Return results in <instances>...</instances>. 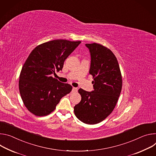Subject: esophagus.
<instances>
[{"instance_id": "esophagus-1", "label": "esophagus", "mask_w": 156, "mask_h": 156, "mask_svg": "<svg viewBox=\"0 0 156 156\" xmlns=\"http://www.w3.org/2000/svg\"><path fill=\"white\" fill-rule=\"evenodd\" d=\"M77 88L76 87H73V90H72V92H77Z\"/></svg>"}]
</instances>
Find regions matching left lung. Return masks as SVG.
I'll return each instance as SVG.
<instances>
[{"label":"left lung","mask_w":156,"mask_h":156,"mask_svg":"<svg viewBox=\"0 0 156 156\" xmlns=\"http://www.w3.org/2000/svg\"><path fill=\"white\" fill-rule=\"evenodd\" d=\"M90 54L89 73L94 90H79L81 100L74 107L76 117L89 125L104 120L113 110L122 88L119 66L112 51L100 44H85Z\"/></svg>","instance_id":"8db88e82"}]
</instances>
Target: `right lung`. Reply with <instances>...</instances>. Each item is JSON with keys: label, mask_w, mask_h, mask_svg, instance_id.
Wrapping results in <instances>:
<instances>
[{"label": "right lung", "mask_w": 156, "mask_h": 156, "mask_svg": "<svg viewBox=\"0 0 156 156\" xmlns=\"http://www.w3.org/2000/svg\"><path fill=\"white\" fill-rule=\"evenodd\" d=\"M81 41H50L37 46L28 56L20 74L19 91L25 106L36 116L54 111L72 86L59 82L51 74L61 71L64 61Z\"/></svg>", "instance_id": "obj_1"}]
</instances>
